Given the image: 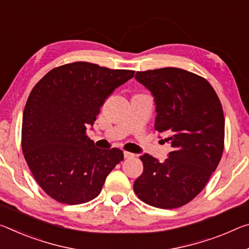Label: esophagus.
Wrapping results in <instances>:
<instances>
[{
  "label": "esophagus",
  "mask_w": 249,
  "mask_h": 249,
  "mask_svg": "<svg viewBox=\"0 0 249 249\" xmlns=\"http://www.w3.org/2000/svg\"><path fill=\"white\" fill-rule=\"evenodd\" d=\"M135 156V154L129 153V152H124V157L125 159H132V157Z\"/></svg>",
  "instance_id": "obj_1"
}]
</instances>
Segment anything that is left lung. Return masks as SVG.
I'll use <instances>...</instances> for the list:
<instances>
[{"label": "left lung", "instance_id": "left-lung-1", "mask_svg": "<svg viewBox=\"0 0 249 249\" xmlns=\"http://www.w3.org/2000/svg\"><path fill=\"white\" fill-rule=\"evenodd\" d=\"M137 82L151 90L157 116L155 129L173 151L163 163L144 154V171L134 192L154 207L177 208L203 191L224 151L225 118L213 86L188 71L164 68L137 72Z\"/></svg>", "mask_w": 249, "mask_h": 249}]
</instances>
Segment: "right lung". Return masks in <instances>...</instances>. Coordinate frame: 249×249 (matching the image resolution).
Wrapping results in <instances>:
<instances>
[{
    "label": "right lung",
    "instance_id": "right-lung-1",
    "mask_svg": "<svg viewBox=\"0 0 249 249\" xmlns=\"http://www.w3.org/2000/svg\"><path fill=\"white\" fill-rule=\"evenodd\" d=\"M134 71L74 62L50 71L27 98L22 151L37 184L58 203H88L124 159L118 148L101 149L86 135L114 89Z\"/></svg>",
    "mask_w": 249,
    "mask_h": 249
}]
</instances>
